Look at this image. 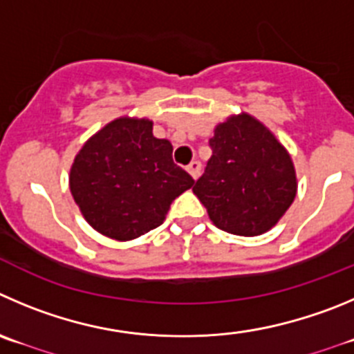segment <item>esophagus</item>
Wrapping results in <instances>:
<instances>
[{
	"mask_svg": "<svg viewBox=\"0 0 354 354\" xmlns=\"http://www.w3.org/2000/svg\"><path fill=\"white\" fill-rule=\"evenodd\" d=\"M187 171L190 173V176H192L194 180H197V178H199V174H201V162L199 160H192L190 164H188Z\"/></svg>",
	"mask_w": 354,
	"mask_h": 354,
	"instance_id": "34e87169",
	"label": "esophagus"
}]
</instances>
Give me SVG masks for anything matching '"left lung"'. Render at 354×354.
<instances>
[{
  "instance_id": "1",
  "label": "left lung",
  "mask_w": 354,
  "mask_h": 354,
  "mask_svg": "<svg viewBox=\"0 0 354 354\" xmlns=\"http://www.w3.org/2000/svg\"><path fill=\"white\" fill-rule=\"evenodd\" d=\"M209 147L213 155L192 190L211 222L244 237L272 229L297 196L288 150L250 113L218 124Z\"/></svg>"
}]
</instances>
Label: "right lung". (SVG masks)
<instances>
[{
    "instance_id": "right-lung-1",
    "label": "right lung",
    "mask_w": 354,
    "mask_h": 354,
    "mask_svg": "<svg viewBox=\"0 0 354 354\" xmlns=\"http://www.w3.org/2000/svg\"><path fill=\"white\" fill-rule=\"evenodd\" d=\"M151 131L148 118L118 117L92 134L73 160V199L88 225L110 239L150 232L194 185L173 162V145Z\"/></svg>"
}]
</instances>
